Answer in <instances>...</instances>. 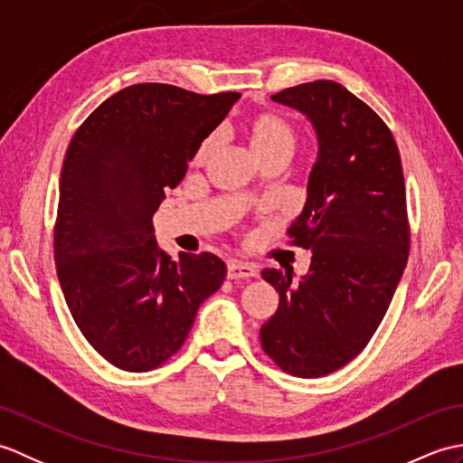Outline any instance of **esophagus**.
Segmentation results:
<instances>
[{
	"label": "esophagus",
	"mask_w": 463,
	"mask_h": 463,
	"mask_svg": "<svg viewBox=\"0 0 463 463\" xmlns=\"http://www.w3.org/2000/svg\"><path fill=\"white\" fill-rule=\"evenodd\" d=\"M226 277L231 280L239 279H252L257 277V269L250 262H241V260H231L229 267H226Z\"/></svg>",
	"instance_id": "obj_1"
}]
</instances>
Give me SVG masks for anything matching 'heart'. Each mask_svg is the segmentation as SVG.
I'll list each match as a JSON object with an SVG mask.
<instances>
[{
    "label": "heart",
    "mask_w": 463,
    "mask_h": 463,
    "mask_svg": "<svg viewBox=\"0 0 463 463\" xmlns=\"http://www.w3.org/2000/svg\"><path fill=\"white\" fill-rule=\"evenodd\" d=\"M244 137H247L250 151L259 161L277 153L292 155L294 145H297V131H294L290 121L287 117L270 111L250 117L247 125H244ZM214 137H209V139L203 141L194 153V163L204 165L209 161L211 155L214 153Z\"/></svg>",
    "instance_id": "obj_1"
}]
</instances>
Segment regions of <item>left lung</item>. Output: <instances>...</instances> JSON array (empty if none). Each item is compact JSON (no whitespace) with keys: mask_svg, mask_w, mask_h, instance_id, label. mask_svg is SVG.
I'll return each mask as SVG.
<instances>
[{"mask_svg":"<svg viewBox=\"0 0 463 463\" xmlns=\"http://www.w3.org/2000/svg\"><path fill=\"white\" fill-rule=\"evenodd\" d=\"M312 123L318 139L292 244L312 250L308 274L264 269L280 294L262 324V350L298 378H320L356 358L394 297L410 250L398 145L370 107L336 81L270 97Z\"/></svg>","mask_w":463,"mask_h":463,"instance_id":"left-lung-1","label":"left lung"}]
</instances>
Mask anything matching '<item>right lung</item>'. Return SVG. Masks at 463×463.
Segmentation results:
<instances>
[{"label": "right lung", "mask_w": 463, "mask_h": 463, "mask_svg": "<svg viewBox=\"0 0 463 463\" xmlns=\"http://www.w3.org/2000/svg\"><path fill=\"white\" fill-rule=\"evenodd\" d=\"M239 97L131 85L97 107L69 143L57 277L81 334L117 368L146 372L169 360L226 277L211 252L173 260L156 244L153 214Z\"/></svg>", "instance_id": "add662e5"}]
</instances>
